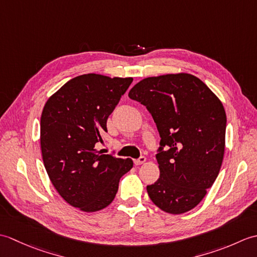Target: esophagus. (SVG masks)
I'll use <instances>...</instances> for the list:
<instances>
[{
    "mask_svg": "<svg viewBox=\"0 0 257 257\" xmlns=\"http://www.w3.org/2000/svg\"><path fill=\"white\" fill-rule=\"evenodd\" d=\"M146 157H140L139 159H136L135 160V165L136 166H140V165H143V163H145L146 162Z\"/></svg>",
    "mask_w": 257,
    "mask_h": 257,
    "instance_id": "1",
    "label": "esophagus"
}]
</instances>
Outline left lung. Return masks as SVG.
Returning <instances> with one entry per match:
<instances>
[{
	"mask_svg": "<svg viewBox=\"0 0 257 257\" xmlns=\"http://www.w3.org/2000/svg\"><path fill=\"white\" fill-rule=\"evenodd\" d=\"M128 96L148 109L161 137L156 156L160 177L147 187L149 198L170 214L192 210L222 166L226 114L221 100L187 73L145 78Z\"/></svg>",
	"mask_w": 257,
	"mask_h": 257,
	"instance_id": "obj_1",
	"label": "left lung"
}]
</instances>
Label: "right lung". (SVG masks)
Returning a JSON list of instances; mask_svg holds the SVG:
<instances>
[{
  "label": "right lung",
  "mask_w": 257,
  "mask_h": 257,
  "mask_svg": "<svg viewBox=\"0 0 257 257\" xmlns=\"http://www.w3.org/2000/svg\"><path fill=\"white\" fill-rule=\"evenodd\" d=\"M132 77L85 74L68 80L48 98L41 117V150L51 182L74 207L96 212L111 203L132 159L102 155L107 119Z\"/></svg>",
  "instance_id": "add662e5"
}]
</instances>
